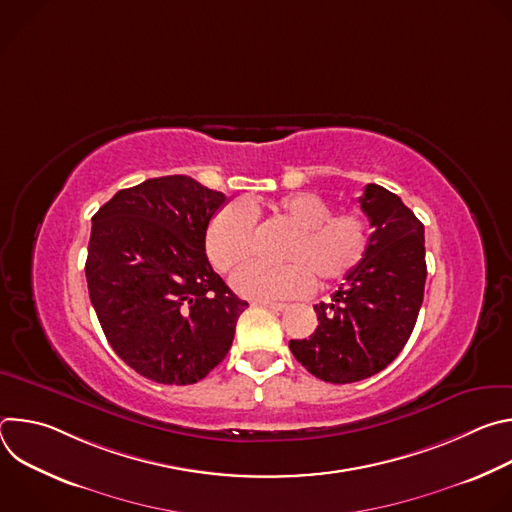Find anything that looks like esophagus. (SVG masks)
<instances>
[{"label": "esophagus", "mask_w": 512, "mask_h": 512, "mask_svg": "<svg viewBox=\"0 0 512 512\" xmlns=\"http://www.w3.org/2000/svg\"><path fill=\"white\" fill-rule=\"evenodd\" d=\"M253 306H261V308H267V310H271V312H283V310H287V306H285V304H277V302H263V300L253 302Z\"/></svg>", "instance_id": "1"}]
</instances>
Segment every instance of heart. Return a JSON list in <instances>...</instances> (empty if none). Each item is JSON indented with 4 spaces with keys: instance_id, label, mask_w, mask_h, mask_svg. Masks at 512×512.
Here are the masks:
<instances>
[{
    "instance_id": "b5f03b06",
    "label": "heart",
    "mask_w": 512,
    "mask_h": 512,
    "mask_svg": "<svg viewBox=\"0 0 512 512\" xmlns=\"http://www.w3.org/2000/svg\"><path fill=\"white\" fill-rule=\"evenodd\" d=\"M259 204L235 200L218 210L206 229L212 265L229 271L253 249ZM275 221L291 229L279 259L285 263H247L233 275V287L251 300H291L306 296L314 277L330 285L348 277L367 255L369 223L358 210L332 212L316 192H294L271 204Z\"/></svg>"
}]
</instances>
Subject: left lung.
Returning a JSON list of instances; mask_svg holds the SVG:
<instances>
[{
    "instance_id": "1",
    "label": "left lung",
    "mask_w": 512,
    "mask_h": 512,
    "mask_svg": "<svg viewBox=\"0 0 512 512\" xmlns=\"http://www.w3.org/2000/svg\"><path fill=\"white\" fill-rule=\"evenodd\" d=\"M373 233L360 265L330 302L314 306L318 328L289 340V350L318 379L334 385L369 379L407 344L425 289V237L419 218L379 184L358 198Z\"/></svg>"
}]
</instances>
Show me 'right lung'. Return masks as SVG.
<instances>
[{
  "label": "right lung",
  "instance_id": "right-lung-1",
  "mask_svg": "<svg viewBox=\"0 0 512 512\" xmlns=\"http://www.w3.org/2000/svg\"><path fill=\"white\" fill-rule=\"evenodd\" d=\"M227 204L190 176L119 190L93 216L91 304L117 356L141 377L192 385L227 356L239 300L206 257V229Z\"/></svg>",
  "mask_w": 512,
  "mask_h": 512
}]
</instances>
